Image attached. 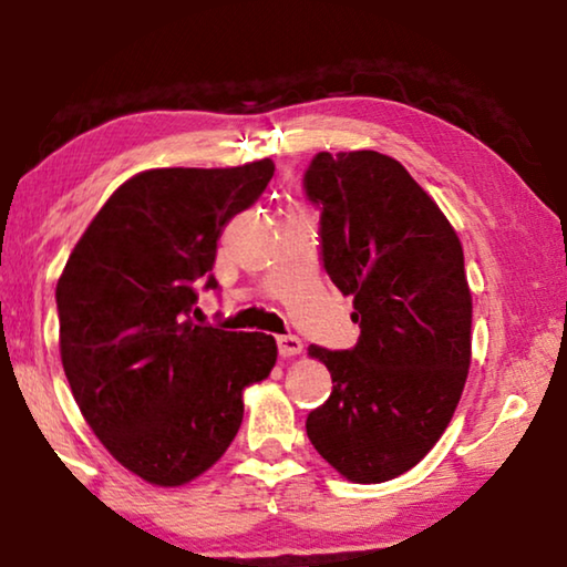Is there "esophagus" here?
<instances>
[{
	"mask_svg": "<svg viewBox=\"0 0 567 567\" xmlns=\"http://www.w3.org/2000/svg\"><path fill=\"white\" fill-rule=\"evenodd\" d=\"M276 346H278V353H281L284 359H291V355L301 353V348H305L297 336H278Z\"/></svg>",
	"mask_w": 567,
	"mask_h": 567,
	"instance_id": "34e87169",
	"label": "esophagus"
}]
</instances>
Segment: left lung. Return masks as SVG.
Returning a JSON list of instances; mask_svg holds the SVG:
<instances>
[{
  "label": "left lung",
  "mask_w": 567,
  "mask_h": 567,
  "mask_svg": "<svg viewBox=\"0 0 567 567\" xmlns=\"http://www.w3.org/2000/svg\"><path fill=\"white\" fill-rule=\"evenodd\" d=\"M320 208L322 268L353 297L359 343L309 346L332 377L307 415L312 446L351 483L415 467L452 421L472 355L462 243L429 193L386 154L320 152L305 173Z\"/></svg>",
  "instance_id": "obj_1"
}]
</instances>
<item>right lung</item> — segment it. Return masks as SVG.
<instances>
[{
  "label": "right lung",
  "mask_w": 567,
  "mask_h": 567,
  "mask_svg": "<svg viewBox=\"0 0 567 567\" xmlns=\"http://www.w3.org/2000/svg\"><path fill=\"white\" fill-rule=\"evenodd\" d=\"M274 162L146 169L121 185L56 284L59 348L84 421L146 483H190L227 452L243 390L270 374L276 340L196 322L216 289V243Z\"/></svg>",
  "instance_id": "right-lung-1"
}]
</instances>
